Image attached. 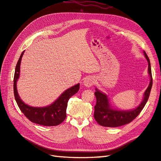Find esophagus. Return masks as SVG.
<instances>
[{
  "label": "esophagus",
  "instance_id": "34e87169",
  "mask_svg": "<svg viewBox=\"0 0 161 161\" xmlns=\"http://www.w3.org/2000/svg\"><path fill=\"white\" fill-rule=\"evenodd\" d=\"M95 82V79L92 76H87L86 77L84 81H83V85L86 86V87H91L92 85H94Z\"/></svg>",
  "mask_w": 161,
  "mask_h": 161
}]
</instances>
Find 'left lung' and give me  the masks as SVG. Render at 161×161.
I'll list each match as a JSON object with an SVG mask.
<instances>
[{
    "label": "left lung",
    "instance_id": "left-lung-1",
    "mask_svg": "<svg viewBox=\"0 0 161 161\" xmlns=\"http://www.w3.org/2000/svg\"><path fill=\"white\" fill-rule=\"evenodd\" d=\"M144 57L147 59L148 64V73L150 76V83L148 88L145 91L141 103L132 109H119L115 108L110 103L108 95L95 88V95L97 103L95 106L94 118L99 125L105 127H119L130 123L134 120L141 112L148 99L151 88L153 86V78L151 72L150 60L147 53L144 51Z\"/></svg>",
    "mask_w": 161,
    "mask_h": 161
}]
</instances>
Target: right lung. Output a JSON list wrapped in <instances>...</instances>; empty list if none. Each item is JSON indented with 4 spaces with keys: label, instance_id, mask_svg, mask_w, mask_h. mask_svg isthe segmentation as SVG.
Here are the masks:
<instances>
[{
    "label": "right lung",
    "instance_id": "1",
    "mask_svg": "<svg viewBox=\"0 0 161 161\" xmlns=\"http://www.w3.org/2000/svg\"><path fill=\"white\" fill-rule=\"evenodd\" d=\"M23 51L17 62L14 75V95L19 109L27 119L32 122L45 126L58 125L64 121L66 117L68 101L70 97L79 91L80 84L78 83L66 89L49 105L33 107L24 103L17 92V83L20 76V66Z\"/></svg>",
    "mask_w": 161,
    "mask_h": 161
}]
</instances>
